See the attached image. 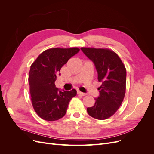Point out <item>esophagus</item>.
<instances>
[{
	"mask_svg": "<svg viewBox=\"0 0 154 154\" xmlns=\"http://www.w3.org/2000/svg\"><path fill=\"white\" fill-rule=\"evenodd\" d=\"M77 93H78V94H79V95H81V96H85L87 94L86 93H83V92H80V91H78V92H77Z\"/></svg>",
	"mask_w": 154,
	"mask_h": 154,
	"instance_id": "1",
	"label": "esophagus"
}]
</instances>
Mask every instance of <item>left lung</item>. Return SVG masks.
Listing matches in <instances>:
<instances>
[{"label":"left lung","instance_id":"8db88e82","mask_svg":"<svg viewBox=\"0 0 154 154\" xmlns=\"http://www.w3.org/2000/svg\"><path fill=\"white\" fill-rule=\"evenodd\" d=\"M87 57L94 62L97 79L101 82L100 94L95 103L88 107L87 112L97 119H108L122 105L125 95L127 71L119 56L107 48H81Z\"/></svg>","mask_w":154,"mask_h":154}]
</instances>
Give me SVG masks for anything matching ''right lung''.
<instances>
[{
	"label": "right lung",
	"instance_id": "1",
	"mask_svg": "<svg viewBox=\"0 0 154 154\" xmlns=\"http://www.w3.org/2000/svg\"><path fill=\"white\" fill-rule=\"evenodd\" d=\"M80 49L51 48L43 51L31 64L28 81L32 107L40 118L53 122L63 118L76 91H60L55 86L60 69Z\"/></svg>",
	"mask_w": 154,
	"mask_h": 154
}]
</instances>
